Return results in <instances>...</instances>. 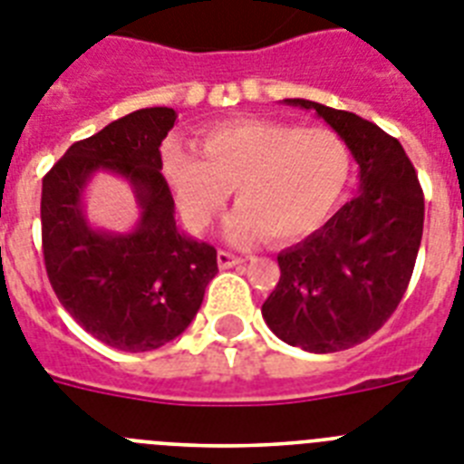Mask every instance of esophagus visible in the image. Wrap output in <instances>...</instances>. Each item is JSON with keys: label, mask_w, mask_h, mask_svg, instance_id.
<instances>
[{"label": "esophagus", "mask_w": 464, "mask_h": 464, "mask_svg": "<svg viewBox=\"0 0 464 464\" xmlns=\"http://www.w3.org/2000/svg\"><path fill=\"white\" fill-rule=\"evenodd\" d=\"M217 262H219V268H231V266H238L243 264V256L233 255L228 250H219L217 252Z\"/></svg>", "instance_id": "1"}]
</instances>
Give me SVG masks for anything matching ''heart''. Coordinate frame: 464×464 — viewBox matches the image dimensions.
Instances as JSON below:
<instances>
[{"label":"heart","instance_id":"b5f03b06","mask_svg":"<svg viewBox=\"0 0 464 464\" xmlns=\"http://www.w3.org/2000/svg\"><path fill=\"white\" fill-rule=\"evenodd\" d=\"M200 153L167 141L162 162L179 208L193 228H208L236 188L238 208L226 236L292 243L321 228L352 177V153L328 127L278 120H236L202 131Z\"/></svg>","mask_w":464,"mask_h":464}]
</instances>
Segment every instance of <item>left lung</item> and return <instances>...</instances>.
<instances>
[{
	"mask_svg": "<svg viewBox=\"0 0 464 464\" xmlns=\"http://www.w3.org/2000/svg\"><path fill=\"white\" fill-rule=\"evenodd\" d=\"M314 111L344 139L361 190L309 238L278 255L280 278L262 306L266 325L290 346L333 353L382 328L411 283L424 224V196L406 150L377 124L316 101Z\"/></svg>",
	"mask_w": 464,
	"mask_h": 464,
	"instance_id": "8db88e82",
	"label": "left lung"
}]
</instances>
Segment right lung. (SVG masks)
I'll return each mask as SVG.
<instances>
[{
    "instance_id": "obj_1",
    "label": "right lung",
    "mask_w": 464,
    "mask_h": 464,
    "mask_svg": "<svg viewBox=\"0 0 464 464\" xmlns=\"http://www.w3.org/2000/svg\"><path fill=\"white\" fill-rule=\"evenodd\" d=\"M172 108H141L82 139L42 179V250L58 302L82 328L120 352H150L196 318L217 268V250L186 238L174 221L160 143ZM96 171L120 173L142 219L131 234L96 232L81 193Z\"/></svg>"
}]
</instances>
